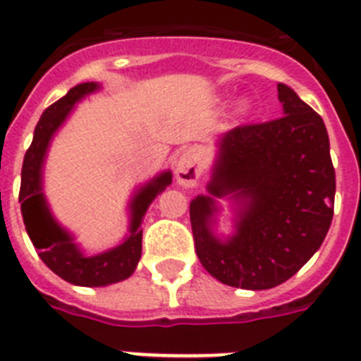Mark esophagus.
Here are the masks:
<instances>
[{
  "label": "esophagus",
  "mask_w": 361,
  "mask_h": 361,
  "mask_svg": "<svg viewBox=\"0 0 361 361\" xmlns=\"http://www.w3.org/2000/svg\"><path fill=\"white\" fill-rule=\"evenodd\" d=\"M203 173V164H201V154L195 149L183 152L178 158L177 167H175V178L184 188H194L199 177Z\"/></svg>",
  "instance_id": "obj_1"
}]
</instances>
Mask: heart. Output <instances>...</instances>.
Here are the masks:
<instances>
[{
    "instance_id": "1",
    "label": "heart",
    "mask_w": 361,
    "mask_h": 361,
    "mask_svg": "<svg viewBox=\"0 0 361 361\" xmlns=\"http://www.w3.org/2000/svg\"><path fill=\"white\" fill-rule=\"evenodd\" d=\"M250 111H252V100H247V99L238 100V106H236V114L247 115Z\"/></svg>"
}]
</instances>
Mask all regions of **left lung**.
Wrapping results in <instances>:
<instances>
[{"label":"left lung","mask_w":361,"mask_h":361,"mask_svg":"<svg viewBox=\"0 0 361 361\" xmlns=\"http://www.w3.org/2000/svg\"><path fill=\"white\" fill-rule=\"evenodd\" d=\"M281 115L238 126L214 141L207 194L190 201L195 252L221 283L247 290L278 287L321 247L336 197L330 140L321 115L278 83ZM220 200L231 231L217 229Z\"/></svg>","instance_id":"left-lung-1"}]
</instances>
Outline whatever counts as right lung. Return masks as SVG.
Wrapping results in <instances>:
<instances>
[{
    "label": "right lung",
    "instance_id": "right-lung-1",
    "mask_svg": "<svg viewBox=\"0 0 361 361\" xmlns=\"http://www.w3.org/2000/svg\"><path fill=\"white\" fill-rule=\"evenodd\" d=\"M100 89L102 83L99 82L78 83L76 87H72L63 99L51 104L40 115L39 123L35 126L33 141L24 157L20 184V203L25 231L37 247L39 257L59 278L80 287H106L130 278L141 259V224L147 209L173 180L171 169H164L147 183L135 186L126 203V235L115 246L94 255L85 252L76 236L57 221L44 194L46 157L54 135L76 109V104L89 94L99 93Z\"/></svg>",
    "mask_w": 361,
    "mask_h": 361
}]
</instances>
